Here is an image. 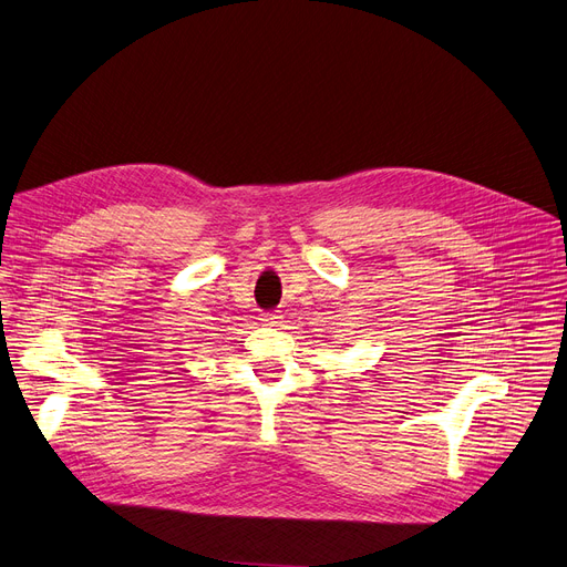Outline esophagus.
<instances>
[{"mask_svg":"<svg viewBox=\"0 0 567 567\" xmlns=\"http://www.w3.org/2000/svg\"><path fill=\"white\" fill-rule=\"evenodd\" d=\"M280 315H276V312H264L261 317H259V321L264 323V326H278L280 323Z\"/></svg>","mask_w":567,"mask_h":567,"instance_id":"esophagus-1","label":"esophagus"}]
</instances>
